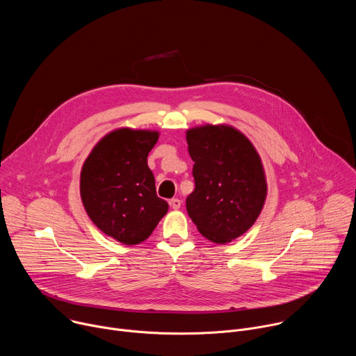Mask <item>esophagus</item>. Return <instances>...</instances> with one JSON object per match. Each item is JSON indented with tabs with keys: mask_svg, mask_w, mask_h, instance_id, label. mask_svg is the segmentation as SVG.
<instances>
[{
	"mask_svg": "<svg viewBox=\"0 0 356 356\" xmlns=\"http://www.w3.org/2000/svg\"><path fill=\"white\" fill-rule=\"evenodd\" d=\"M180 206H181V201H180L179 198H172V200H170V207H172L173 210H179Z\"/></svg>",
	"mask_w": 356,
	"mask_h": 356,
	"instance_id": "34e87169",
	"label": "esophagus"
}]
</instances>
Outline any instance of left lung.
<instances>
[{"label":"left lung","mask_w":356,"mask_h":356,"mask_svg":"<svg viewBox=\"0 0 356 356\" xmlns=\"http://www.w3.org/2000/svg\"><path fill=\"white\" fill-rule=\"evenodd\" d=\"M186 139L195 183L186 200L188 217L211 242H231L264 209L268 184L261 156L241 131L224 124L194 127Z\"/></svg>","instance_id":"left-lung-1"}]
</instances>
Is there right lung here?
<instances>
[{"instance_id": "1", "label": "right lung", "mask_w": 356, "mask_h": 356, "mask_svg": "<svg viewBox=\"0 0 356 356\" xmlns=\"http://www.w3.org/2000/svg\"><path fill=\"white\" fill-rule=\"evenodd\" d=\"M158 139V131L114 129L97 142L81 168L80 195L90 220L124 245L147 239L169 210L147 166Z\"/></svg>"}]
</instances>
